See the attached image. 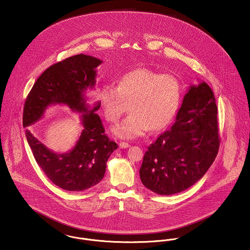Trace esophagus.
I'll list each match as a JSON object with an SVG mask.
<instances>
[{"mask_svg": "<svg viewBox=\"0 0 250 250\" xmlns=\"http://www.w3.org/2000/svg\"><path fill=\"white\" fill-rule=\"evenodd\" d=\"M119 146L120 148H122V149H126L130 146V144H128L127 143H120Z\"/></svg>", "mask_w": 250, "mask_h": 250, "instance_id": "1", "label": "esophagus"}]
</instances>
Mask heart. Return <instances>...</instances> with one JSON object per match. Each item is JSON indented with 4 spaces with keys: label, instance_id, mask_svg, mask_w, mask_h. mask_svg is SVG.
I'll return each mask as SVG.
<instances>
[{
    "label": "heart",
    "instance_id": "b5f03b06",
    "mask_svg": "<svg viewBox=\"0 0 250 250\" xmlns=\"http://www.w3.org/2000/svg\"><path fill=\"white\" fill-rule=\"evenodd\" d=\"M182 88L172 74H159L148 68L125 73L117 86L104 84L98 91V101L105 118L116 122L127 110L131 113L112 133L123 140H133L150 129L164 128L177 111Z\"/></svg>",
    "mask_w": 250,
    "mask_h": 250
}]
</instances>
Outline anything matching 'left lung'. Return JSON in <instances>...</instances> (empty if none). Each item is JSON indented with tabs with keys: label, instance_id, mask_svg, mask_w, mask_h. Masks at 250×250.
I'll return each mask as SVG.
<instances>
[{
	"label": "left lung",
	"instance_id": "8db88e82",
	"mask_svg": "<svg viewBox=\"0 0 250 250\" xmlns=\"http://www.w3.org/2000/svg\"><path fill=\"white\" fill-rule=\"evenodd\" d=\"M217 107L209 85H191L173 125L145 152L140 176L159 195L189 188L206 173L219 149Z\"/></svg>",
	"mask_w": 250,
	"mask_h": 250
}]
</instances>
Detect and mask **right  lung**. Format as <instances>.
Instances as JSON below:
<instances>
[{"mask_svg": "<svg viewBox=\"0 0 250 250\" xmlns=\"http://www.w3.org/2000/svg\"><path fill=\"white\" fill-rule=\"evenodd\" d=\"M102 62L95 57L78 54L52 64L42 73L26 98L23 126L41 119L50 105L64 104L82 112L83 130L68 153L50 151L26 129V138L37 164L57 187L67 191H82L97 185L105 174L109 155L118 148L108 139L100 117L95 113L99 102L89 108L84 93L94 88L96 67Z\"/></svg>", "mask_w": 250, "mask_h": 250, "instance_id": "1", "label": "right lung"}]
</instances>
